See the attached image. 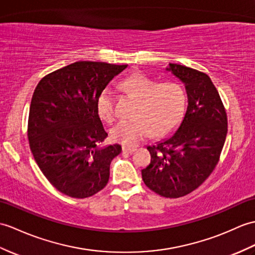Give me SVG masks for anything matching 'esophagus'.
I'll return each mask as SVG.
<instances>
[{
  "label": "esophagus",
  "instance_id": "1",
  "mask_svg": "<svg viewBox=\"0 0 255 255\" xmlns=\"http://www.w3.org/2000/svg\"><path fill=\"white\" fill-rule=\"evenodd\" d=\"M135 150V147H129V146H123V152L124 153H133Z\"/></svg>",
  "mask_w": 255,
  "mask_h": 255
}]
</instances>
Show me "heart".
Returning <instances> with one entry per match:
<instances>
[{"label":"heart","mask_w":255,"mask_h":255,"mask_svg":"<svg viewBox=\"0 0 255 255\" xmlns=\"http://www.w3.org/2000/svg\"><path fill=\"white\" fill-rule=\"evenodd\" d=\"M124 90L137 100L132 120L121 121L111 130L114 141L134 146L150 137H164L177 127L187 105L186 89L178 81H158L142 74H132L121 82ZM99 116L106 122L114 118L113 93L101 91L97 101Z\"/></svg>","instance_id":"obj_1"}]
</instances>
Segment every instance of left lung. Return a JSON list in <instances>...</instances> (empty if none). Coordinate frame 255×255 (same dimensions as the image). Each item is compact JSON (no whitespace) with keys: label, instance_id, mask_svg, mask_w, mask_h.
Here are the masks:
<instances>
[{"label":"left lung","instance_id":"8db88e82","mask_svg":"<svg viewBox=\"0 0 255 255\" xmlns=\"http://www.w3.org/2000/svg\"><path fill=\"white\" fill-rule=\"evenodd\" d=\"M167 72L186 88L188 105L176 131L147 146L151 163L142 179L165 198H180L195 190L220 159L227 134V115L210 77L197 69L168 64Z\"/></svg>","mask_w":255,"mask_h":255}]
</instances>
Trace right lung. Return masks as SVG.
I'll use <instances>...</instances> for the list:
<instances>
[{
    "label": "right lung",
    "mask_w": 255,
    "mask_h": 255,
    "mask_svg": "<svg viewBox=\"0 0 255 255\" xmlns=\"http://www.w3.org/2000/svg\"><path fill=\"white\" fill-rule=\"evenodd\" d=\"M127 65L76 62L40 80L33 92L28 138L39 168L58 191L85 199L110 178L120 144L102 145L103 128L97 101L101 91Z\"/></svg>",
    "instance_id": "1"
}]
</instances>
